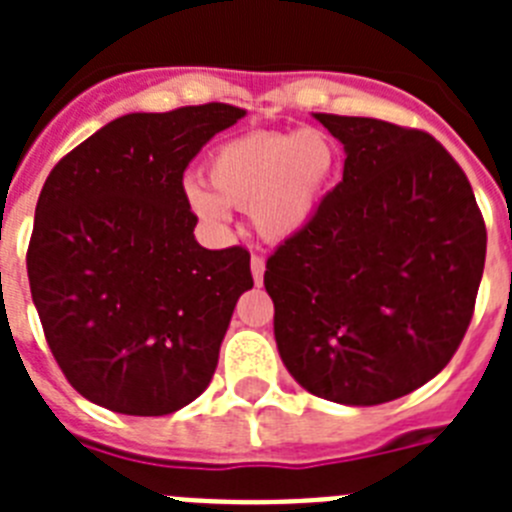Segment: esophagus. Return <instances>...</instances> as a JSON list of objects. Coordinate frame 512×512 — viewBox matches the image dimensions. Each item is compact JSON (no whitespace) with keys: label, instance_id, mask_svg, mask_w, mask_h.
I'll list each match as a JSON object with an SVG mask.
<instances>
[{"label":"esophagus","instance_id":"1","mask_svg":"<svg viewBox=\"0 0 512 512\" xmlns=\"http://www.w3.org/2000/svg\"><path fill=\"white\" fill-rule=\"evenodd\" d=\"M264 271H266V261L261 259V256H256V253H253V256H251V274H253V282H256V284L264 282Z\"/></svg>","mask_w":512,"mask_h":512}]
</instances>
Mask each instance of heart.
Listing matches in <instances>:
<instances>
[{"instance_id":"1","label":"heart","mask_w":512,"mask_h":512,"mask_svg":"<svg viewBox=\"0 0 512 512\" xmlns=\"http://www.w3.org/2000/svg\"><path fill=\"white\" fill-rule=\"evenodd\" d=\"M336 146L320 130L246 133L225 140L205 161V182L187 184V200L205 223L225 228L228 207L251 210L264 238L284 241L300 233L336 171Z\"/></svg>"}]
</instances>
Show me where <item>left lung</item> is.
Wrapping results in <instances>:
<instances>
[{
	"label": "left lung",
	"mask_w": 512,
	"mask_h": 512,
	"mask_svg": "<svg viewBox=\"0 0 512 512\" xmlns=\"http://www.w3.org/2000/svg\"><path fill=\"white\" fill-rule=\"evenodd\" d=\"M315 120L343 143V182L266 261L274 336L310 395L379 405L456 354L485 271V217L467 174L425 130Z\"/></svg>",
	"instance_id": "left-lung-1"
}]
</instances>
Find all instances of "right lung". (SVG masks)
<instances>
[{
    "label": "right lung",
    "instance_id": "add662e5",
    "mask_svg": "<svg viewBox=\"0 0 512 512\" xmlns=\"http://www.w3.org/2000/svg\"><path fill=\"white\" fill-rule=\"evenodd\" d=\"M243 115L207 102L117 117L45 179L27 279L53 359L94 405L148 418L207 390L251 253L194 241L184 171Z\"/></svg>",
    "mask_w": 512,
    "mask_h": 512
}]
</instances>
